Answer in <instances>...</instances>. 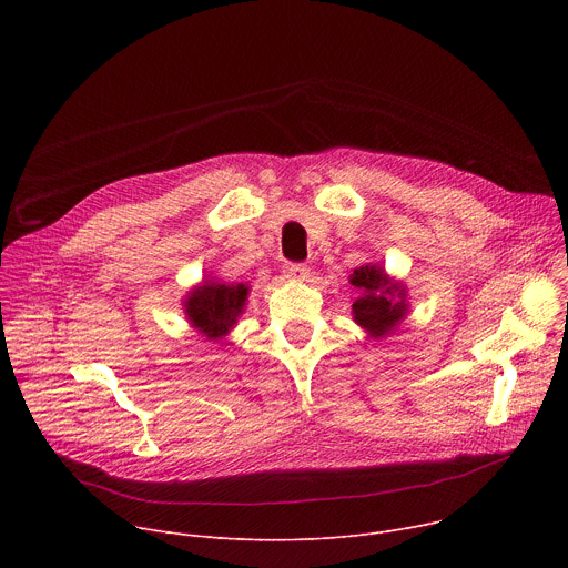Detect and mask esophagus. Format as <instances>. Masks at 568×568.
I'll return each instance as SVG.
<instances>
[{"mask_svg":"<svg viewBox=\"0 0 568 568\" xmlns=\"http://www.w3.org/2000/svg\"><path fill=\"white\" fill-rule=\"evenodd\" d=\"M283 274H285L287 278H292V281H305V278L310 276V267L303 265V263H287V265L283 267Z\"/></svg>","mask_w":568,"mask_h":568,"instance_id":"obj_1","label":"esophagus"}]
</instances>
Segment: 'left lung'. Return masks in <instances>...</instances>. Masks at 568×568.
<instances>
[{
    "mask_svg": "<svg viewBox=\"0 0 568 568\" xmlns=\"http://www.w3.org/2000/svg\"><path fill=\"white\" fill-rule=\"evenodd\" d=\"M351 283L359 290L353 303V318L371 337H388L409 310L404 285L388 278L386 272L373 263L355 270Z\"/></svg>",
    "mask_w": 568,
    "mask_h": 568,
    "instance_id": "8db88e82",
    "label": "left lung"
}]
</instances>
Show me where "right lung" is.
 <instances>
[{
  "label": "right lung",
  "mask_w": 568,
  "mask_h": 568,
  "mask_svg": "<svg viewBox=\"0 0 568 568\" xmlns=\"http://www.w3.org/2000/svg\"><path fill=\"white\" fill-rule=\"evenodd\" d=\"M247 294L250 287L245 283L224 285L204 281L189 292L184 312L200 335L206 339H222L235 326L242 310H245Z\"/></svg>",
  "instance_id": "right-lung-1"
}]
</instances>
